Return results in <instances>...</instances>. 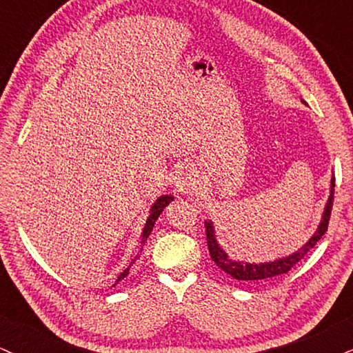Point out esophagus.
I'll use <instances>...</instances> for the list:
<instances>
[{
    "label": "esophagus",
    "mask_w": 353,
    "mask_h": 353,
    "mask_svg": "<svg viewBox=\"0 0 353 353\" xmlns=\"http://www.w3.org/2000/svg\"><path fill=\"white\" fill-rule=\"evenodd\" d=\"M193 186H194V180L193 175L190 173L188 168H180L176 172V178H175V188L176 192L188 194L193 192Z\"/></svg>",
    "instance_id": "esophagus-1"
}]
</instances>
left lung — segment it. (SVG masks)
I'll return each mask as SVG.
<instances>
[{"instance_id":"obj_1","label":"left lung","mask_w":353,"mask_h":353,"mask_svg":"<svg viewBox=\"0 0 353 353\" xmlns=\"http://www.w3.org/2000/svg\"><path fill=\"white\" fill-rule=\"evenodd\" d=\"M334 186H335V178L332 176L330 180V194L329 200L325 203L324 213H322L321 223H319L316 233L309 238V241L301 246L299 250L294 251L292 254L284 256V258H277L274 261H268V263H246V261H234L228 256V252L219 246L216 239V231H214L213 221L206 219L205 228H206V241H208V250L211 259L214 261V264L225 271L226 274H230L236 281H244V283H258V281H268L271 277L285 274L288 271H291L294 264H297L299 261L307 254V251L312 250L316 246L319 239L325 234L327 226H329L330 219V211H332L334 205Z\"/></svg>"}]
</instances>
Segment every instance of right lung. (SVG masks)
I'll use <instances>...</instances> for the list:
<instances>
[{"label": "right lung", "mask_w": 353, "mask_h": 353, "mask_svg": "<svg viewBox=\"0 0 353 353\" xmlns=\"http://www.w3.org/2000/svg\"><path fill=\"white\" fill-rule=\"evenodd\" d=\"M173 201V196L172 194H161L160 198H157V201L153 203L152 205V208H150V211H148V218H147V221H145V226H143V231H142V236H140V238H142V241H140V251H139V254L135 256L134 258V261H132L130 264H128V268L127 269H123L122 272H120L119 274V277H117V281H115V284H119V281H122L123 277H127L128 276V271H130V268L134 266V263L137 259L140 258V252H142V250H143V244H145V241H147L148 239V236H150V233H152V230H153V226H155V221L157 219H159V216L161 214V211H163L165 208H167V206L170 205V203ZM114 284V285H115Z\"/></svg>", "instance_id": "right-lung-1"}]
</instances>
